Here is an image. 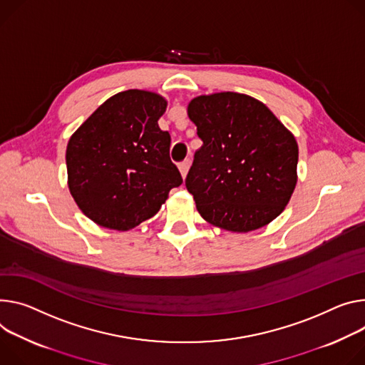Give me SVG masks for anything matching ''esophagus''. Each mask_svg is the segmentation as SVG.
Segmentation results:
<instances>
[{"instance_id": "34e87169", "label": "esophagus", "mask_w": 365, "mask_h": 365, "mask_svg": "<svg viewBox=\"0 0 365 365\" xmlns=\"http://www.w3.org/2000/svg\"><path fill=\"white\" fill-rule=\"evenodd\" d=\"M189 165H190V160H189V158L183 160V161L179 164V170H180V173H182V178H186L187 170H189Z\"/></svg>"}]
</instances>
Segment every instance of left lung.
<instances>
[{
  "instance_id": "left-lung-1",
  "label": "left lung",
  "mask_w": 365,
  "mask_h": 365,
  "mask_svg": "<svg viewBox=\"0 0 365 365\" xmlns=\"http://www.w3.org/2000/svg\"><path fill=\"white\" fill-rule=\"evenodd\" d=\"M187 115L202 147L185 183L201 217L235 233L275 220L297 183L291 132L262 102L233 91L195 97Z\"/></svg>"
}]
</instances>
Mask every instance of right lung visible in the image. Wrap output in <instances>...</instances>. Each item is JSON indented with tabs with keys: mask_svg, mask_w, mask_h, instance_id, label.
<instances>
[{
	"mask_svg": "<svg viewBox=\"0 0 365 365\" xmlns=\"http://www.w3.org/2000/svg\"><path fill=\"white\" fill-rule=\"evenodd\" d=\"M168 102L155 93L112 96L68 141V187L96 224L126 231L151 218L183 183L170 160V134L157 120Z\"/></svg>",
	"mask_w": 365,
	"mask_h": 365,
	"instance_id": "1",
	"label": "right lung"
}]
</instances>
